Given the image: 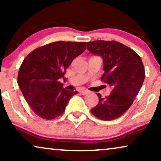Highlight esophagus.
I'll use <instances>...</instances> for the list:
<instances>
[{
  "label": "esophagus",
  "mask_w": 161,
  "mask_h": 161,
  "mask_svg": "<svg viewBox=\"0 0 161 161\" xmlns=\"http://www.w3.org/2000/svg\"><path fill=\"white\" fill-rule=\"evenodd\" d=\"M89 92V91H88V90H82V91H80V93L83 94V95H86V94H88Z\"/></svg>",
  "instance_id": "obj_1"
}]
</instances>
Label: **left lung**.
<instances>
[{"instance_id":"obj_1","label":"left lung","mask_w":161,"mask_h":161,"mask_svg":"<svg viewBox=\"0 0 161 161\" xmlns=\"http://www.w3.org/2000/svg\"><path fill=\"white\" fill-rule=\"evenodd\" d=\"M87 49L103 58L105 72L101 80L112 89L105 98L97 94L99 103L92 114L101 120L116 119L129 109L142 86L145 70L142 58L131 48L114 40L89 42Z\"/></svg>"}]
</instances>
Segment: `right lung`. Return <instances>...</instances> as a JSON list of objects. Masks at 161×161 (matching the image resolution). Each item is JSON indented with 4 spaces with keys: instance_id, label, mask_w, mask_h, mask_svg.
Instances as JSON below:
<instances>
[{
    "instance_id": "1",
    "label": "right lung",
    "mask_w": 161,
    "mask_h": 161,
    "mask_svg": "<svg viewBox=\"0 0 161 161\" xmlns=\"http://www.w3.org/2000/svg\"><path fill=\"white\" fill-rule=\"evenodd\" d=\"M86 48L85 42H55L30 53L19 69L17 83L31 108L39 117L50 120L65 111L77 92L63 88L64 78L72 61Z\"/></svg>"
}]
</instances>
